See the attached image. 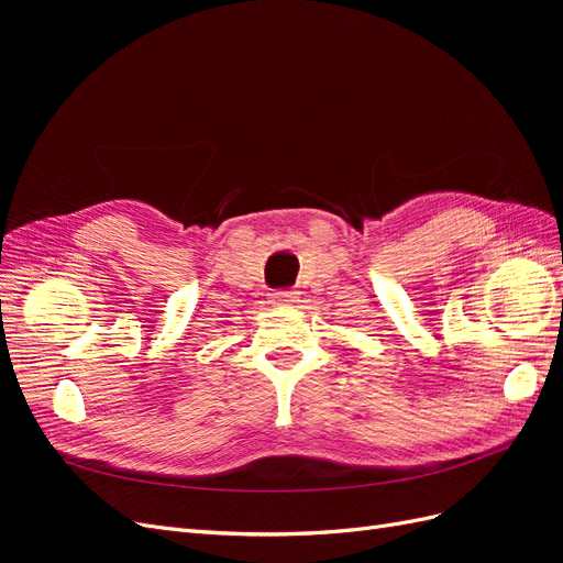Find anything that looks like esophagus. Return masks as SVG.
I'll use <instances>...</instances> for the list:
<instances>
[{"label": "esophagus", "instance_id": "esophagus-1", "mask_svg": "<svg viewBox=\"0 0 563 563\" xmlns=\"http://www.w3.org/2000/svg\"><path fill=\"white\" fill-rule=\"evenodd\" d=\"M269 298H272V302H275V305H294L296 302L294 291H277V294H272Z\"/></svg>", "mask_w": 563, "mask_h": 563}]
</instances>
